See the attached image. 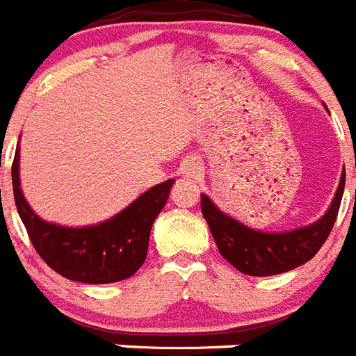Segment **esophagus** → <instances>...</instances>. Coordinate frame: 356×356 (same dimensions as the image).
<instances>
[{
	"mask_svg": "<svg viewBox=\"0 0 356 356\" xmlns=\"http://www.w3.org/2000/svg\"><path fill=\"white\" fill-rule=\"evenodd\" d=\"M184 175L187 176V178H200L202 176V165H200L198 160H189V162L185 163L184 167Z\"/></svg>",
	"mask_w": 356,
	"mask_h": 356,
	"instance_id": "esophagus-1",
	"label": "esophagus"
}]
</instances>
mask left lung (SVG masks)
Instances as JSON below:
<instances>
[{
  "label": "left lung",
  "mask_w": 356,
  "mask_h": 356,
  "mask_svg": "<svg viewBox=\"0 0 356 356\" xmlns=\"http://www.w3.org/2000/svg\"><path fill=\"white\" fill-rule=\"evenodd\" d=\"M344 184L346 171H342L339 187L327 211L314 223L284 232L252 229L221 211L205 193L202 194V212L207 220L218 250L234 268L254 277L277 275L308 263L323 247L335 225L340 200L344 194Z\"/></svg>",
  "instance_id": "8db88e82"
}]
</instances>
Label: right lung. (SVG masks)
I'll return each instance as SVG.
<instances>
[{"mask_svg":"<svg viewBox=\"0 0 356 356\" xmlns=\"http://www.w3.org/2000/svg\"><path fill=\"white\" fill-rule=\"evenodd\" d=\"M19 144L12 165L17 214L33 248L59 275L84 284H109L135 275L147 256L149 234L165 207L175 180L154 185L109 220L66 227L42 220L26 202L19 178Z\"/></svg>","mask_w":356,"mask_h":356,"instance_id":"1","label":"right lung"}]
</instances>
